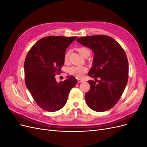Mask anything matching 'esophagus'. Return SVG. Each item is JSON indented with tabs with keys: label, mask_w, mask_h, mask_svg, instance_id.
<instances>
[{
	"label": "esophagus",
	"mask_w": 147,
	"mask_h": 147,
	"mask_svg": "<svg viewBox=\"0 0 147 147\" xmlns=\"http://www.w3.org/2000/svg\"><path fill=\"white\" fill-rule=\"evenodd\" d=\"M78 82L79 83H82V82H84V80H83V79H82V78H78Z\"/></svg>",
	"instance_id": "34e87169"
}]
</instances>
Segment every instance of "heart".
Here are the masks:
<instances>
[{
    "instance_id": "heart-1",
    "label": "heart",
    "mask_w": 147,
    "mask_h": 147,
    "mask_svg": "<svg viewBox=\"0 0 147 147\" xmlns=\"http://www.w3.org/2000/svg\"><path fill=\"white\" fill-rule=\"evenodd\" d=\"M78 51L80 54L82 56H84L87 53H90V50H88L87 48L85 47H80L78 48ZM70 55V51H68L65 53V54L64 57V59L65 62H67L69 59V57ZM69 73L74 75V76L76 77L77 78H81L83 77V75L85 74L88 71V68L86 66H72L70 67L68 70Z\"/></svg>"
}]
</instances>
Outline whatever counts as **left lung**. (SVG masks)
Segmentation results:
<instances>
[{"label": "left lung", "instance_id": "left-lung-1", "mask_svg": "<svg viewBox=\"0 0 147 147\" xmlns=\"http://www.w3.org/2000/svg\"><path fill=\"white\" fill-rule=\"evenodd\" d=\"M94 53L88 76L90 90L85 94L86 104L96 112H105L115 105L128 81V61L121 46L108 35H91L77 39Z\"/></svg>", "mask_w": 147, "mask_h": 147}]
</instances>
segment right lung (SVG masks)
Here are the masks:
<instances>
[{"mask_svg": "<svg viewBox=\"0 0 147 147\" xmlns=\"http://www.w3.org/2000/svg\"><path fill=\"white\" fill-rule=\"evenodd\" d=\"M77 37L48 36L31 48L24 61L25 83L37 104L48 112H56L65 105L69 92L77 83L70 76L57 83L55 75L64 65L65 50Z\"/></svg>", "mask_w": 147, "mask_h": 147, "instance_id": "add662e5", "label": "right lung"}]
</instances>
